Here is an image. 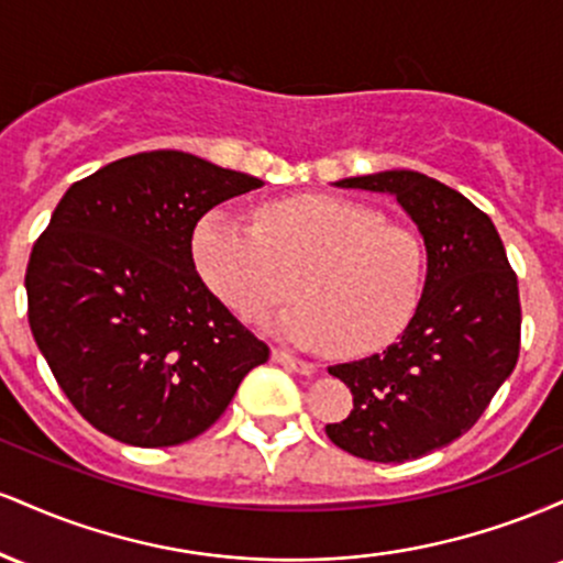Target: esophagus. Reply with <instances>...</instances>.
<instances>
[{
  "instance_id": "34e87169",
  "label": "esophagus",
  "mask_w": 563,
  "mask_h": 563,
  "mask_svg": "<svg viewBox=\"0 0 563 563\" xmlns=\"http://www.w3.org/2000/svg\"><path fill=\"white\" fill-rule=\"evenodd\" d=\"M273 360L277 365H283L286 371H294V373H301V376H309V373H314V365L307 363V360L296 357V354L286 352V349H273Z\"/></svg>"
}]
</instances>
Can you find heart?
<instances>
[{"label":"heart","instance_id":"heart-1","mask_svg":"<svg viewBox=\"0 0 563 563\" xmlns=\"http://www.w3.org/2000/svg\"><path fill=\"white\" fill-rule=\"evenodd\" d=\"M192 260L214 294L245 320L301 303L273 325L307 346L367 354L391 344L421 307L429 251L407 224L335 196L262 203L254 224L209 211L192 232Z\"/></svg>","mask_w":563,"mask_h":563}]
</instances>
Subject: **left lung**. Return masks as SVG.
<instances>
[{"instance_id": "1", "label": "left lung", "mask_w": 563, "mask_h": 563, "mask_svg": "<svg viewBox=\"0 0 563 563\" xmlns=\"http://www.w3.org/2000/svg\"><path fill=\"white\" fill-rule=\"evenodd\" d=\"M335 185L389 192L429 251L421 307L397 344L328 367L354 402L344 421L325 426L328 439L363 461L405 463L466 434L514 373L519 280L493 219L439 179L394 169Z\"/></svg>"}]
</instances>
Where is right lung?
<instances>
[{
	"mask_svg": "<svg viewBox=\"0 0 563 563\" xmlns=\"http://www.w3.org/2000/svg\"><path fill=\"white\" fill-rule=\"evenodd\" d=\"M262 179L151 151L68 187L25 267L29 325L70 405L102 434L172 448L228 410L256 339L206 288L192 230Z\"/></svg>",
	"mask_w": 563,
	"mask_h": 563,
	"instance_id": "obj_1",
	"label": "right lung"
}]
</instances>
